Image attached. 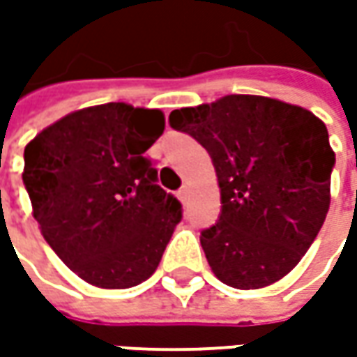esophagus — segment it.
<instances>
[{"mask_svg": "<svg viewBox=\"0 0 357 357\" xmlns=\"http://www.w3.org/2000/svg\"><path fill=\"white\" fill-rule=\"evenodd\" d=\"M178 199L183 200V202H185V200L188 199V186H183V188L178 190Z\"/></svg>", "mask_w": 357, "mask_h": 357, "instance_id": "obj_1", "label": "esophagus"}]
</instances>
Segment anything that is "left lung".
I'll return each mask as SVG.
<instances>
[{
  "label": "left lung",
  "mask_w": 357,
  "mask_h": 357,
  "mask_svg": "<svg viewBox=\"0 0 357 357\" xmlns=\"http://www.w3.org/2000/svg\"><path fill=\"white\" fill-rule=\"evenodd\" d=\"M213 158L222 213L200 244L214 276L264 288L302 260L330 208L336 155L308 109L262 95H227L169 117Z\"/></svg>",
  "instance_id": "1"
}]
</instances>
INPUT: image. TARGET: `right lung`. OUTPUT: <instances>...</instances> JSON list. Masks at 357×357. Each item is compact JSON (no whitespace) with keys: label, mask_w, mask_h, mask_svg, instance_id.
Masks as SVG:
<instances>
[{"label":"right lung","mask_w":357,"mask_h":357,"mask_svg":"<svg viewBox=\"0 0 357 357\" xmlns=\"http://www.w3.org/2000/svg\"><path fill=\"white\" fill-rule=\"evenodd\" d=\"M165 130L158 109L85 107L25 146L23 185L43 238L79 278L123 290L153 276L181 222L144 153Z\"/></svg>","instance_id":"add662e5"}]
</instances>
